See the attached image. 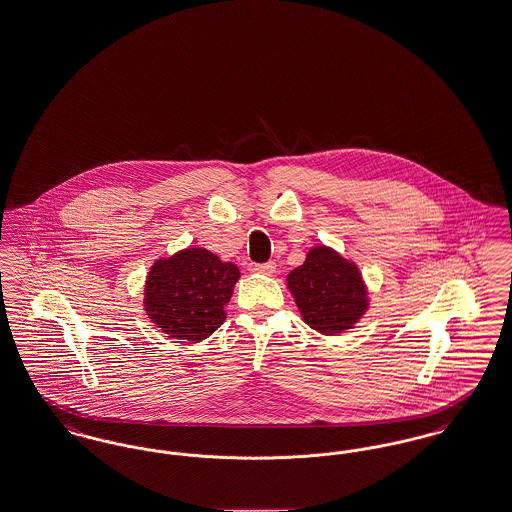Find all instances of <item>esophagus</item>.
<instances>
[{"label": "esophagus", "instance_id": "34e87169", "mask_svg": "<svg viewBox=\"0 0 512 512\" xmlns=\"http://www.w3.org/2000/svg\"><path fill=\"white\" fill-rule=\"evenodd\" d=\"M253 270L259 272V274H267V276H270V274L276 272V263H274V261H268V263H263V265H255Z\"/></svg>", "mask_w": 512, "mask_h": 512}]
</instances>
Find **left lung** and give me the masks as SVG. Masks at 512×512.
<instances>
[{
    "mask_svg": "<svg viewBox=\"0 0 512 512\" xmlns=\"http://www.w3.org/2000/svg\"><path fill=\"white\" fill-rule=\"evenodd\" d=\"M286 280L303 320L324 336L351 330L368 309L359 267L332 247L315 245Z\"/></svg>",
    "mask_w": 512,
    "mask_h": 512,
    "instance_id": "obj_1",
    "label": "left lung"
}]
</instances>
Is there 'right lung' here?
Listing matches in <instances>:
<instances>
[{"mask_svg":"<svg viewBox=\"0 0 512 512\" xmlns=\"http://www.w3.org/2000/svg\"><path fill=\"white\" fill-rule=\"evenodd\" d=\"M240 268L220 261L203 247H188L157 259L147 272L144 309L163 334L174 340L209 338L226 320Z\"/></svg>","mask_w":512,"mask_h":512,"instance_id":"obj_1","label":"right lung"}]
</instances>
